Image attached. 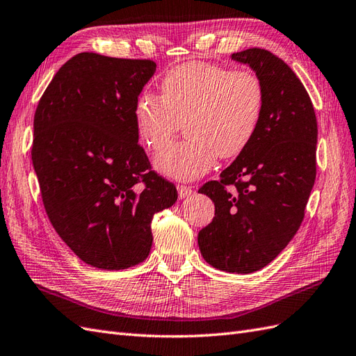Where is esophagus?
Instances as JSON below:
<instances>
[{
	"instance_id": "34e87169",
	"label": "esophagus",
	"mask_w": 356,
	"mask_h": 356,
	"mask_svg": "<svg viewBox=\"0 0 356 356\" xmlns=\"http://www.w3.org/2000/svg\"><path fill=\"white\" fill-rule=\"evenodd\" d=\"M191 193H193V188H191V187H188V186H182V184H179V186H178V196H179V199L188 197Z\"/></svg>"
}]
</instances>
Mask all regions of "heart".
I'll return each instance as SVG.
<instances>
[{
	"label": "heart",
	"mask_w": 356,
	"mask_h": 356,
	"mask_svg": "<svg viewBox=\"0 0 356 356\" xmlns=\"http://www.w3.org/2000/svg\"><path fill=\"white\" fill-rule=\"evenodd\" d=\"M161 97L142 92L134 104L140 142L157 151L186 121L188 139L160 151L154 166L175 179H195L217 157H235L250 145L261 126L265 88L250 70L190 61L170 69L160 82Z\"/></svg>",
	"instance_id": "heart-1"
}]
</instances>
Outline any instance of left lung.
<instances>
[{"label":"left lung","mask_w":356,"mask_h":356,"mask_svg":"<svg viewBox=\"0 0 356 356\" xmlns=\"http://www.w3.org/2000/svg\"><path fill=\"white\" fill-rule=\"evenodd\" d=\"M232 58L261 78L264 117L220 179L199 188L214 202L216 214L197 244L211 266L250 274L273 262L302 223L316 179L318 121L309 92L282 58L261 47Z\"/></svg>","instance_id":"1"}]
</instances>
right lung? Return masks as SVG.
Instances as JSON below:
<instances>
[{"label":"right lung","mask_w":356,"mask_h":356,"mask_svg":"<svg viewBox=\"0 0 356 356\" xmlns=\"http://www.w3.org/2000/svg\"><path fill=\"white\" fill-rule=\"evenodd\" d=\"M156 67L78 54L35 109L31 159L46 214L73 253L100 270L145 261L152 217L178 197L138 143L134 104Z\"/></svg>","instance_id":"right-lung-1"}]
</instances>
